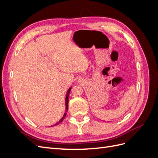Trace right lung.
<instances>
[{"instance_id":"add662e5","label":"right lung","mask_w":158,"mask_h":158,"mask_svg":"<svg viewBox=\"0 0 158 158\" xmlns=\"http://www.w3.org/2000/svg\"><path fill=\"white\" fill-rule=\"evenodd\" d=\"M71 87L68 89V91H67V92H66V98H65V106H66V112L64 113V114H63V117H62L60 120L57 122L56 124H55V125H59V123H60L61 122H63V121L64 120V118H65V117H66V112L68 111V110H69V94H70V90H71ZM53 125V126H54Z\"/></svg>"}]
</instances>
